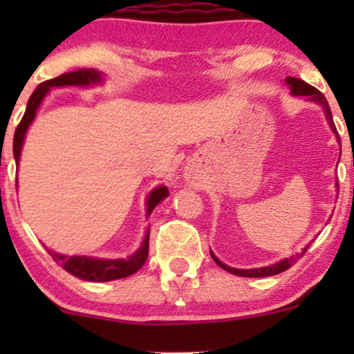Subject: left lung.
Wrapping results in <instances>:
<instances>
[{"label":"left lung","instance_id":"left-lung-1","mask_svg":"<svg viewBox=\"0 0 354 354\" xmlns=\"http://www.w3.org/2000/svg\"><path fill=\"white\" fill-rule=\"evenodd\" d=\"M286 82H288L289 87H291V94H295V95H306V99H308V101H315V102H319L320 106H322L324 111H326V116H327V121H329L330 128H332V130H334V133L337 135V130H335V124H334V121H332V113H330L329 104H327L326 95H324L320 91H317L315 87H312V85H310V84H306V82L301 80V78L286 77ZM303 253H305V252H303ZM303 253H301V255H303ZM210 255H212L214 262H216L217 266L223 267V269L227 270V272L234 274V276H241V277H269V276H276V274L284 272V270H288L289 267L295 266L296 260H298L299 257H301V255L289 257V259H284L283 262H277V263H274V266H270V267H262V269H243V270H241V269H233V267L224 266L223 262H219V260L216 259V255H214V253H210Z\"/></svg>","mask_w":354,"mask_h":354}]
</instances>
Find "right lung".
<instances>
[{"instance_id":"right-lung-1","label":"right lung","mask_w":354,"mask_h":354,"mask_svg":"<svg viewBox=\"0 0 354 354\" xmlns=\"http://www.w3.org/2000/svg\"><path fill=\"white\" fill-rule=\"evenodd\" d=\"M101 80V75L95 70L91 68H80V70L68 71V73L59 75V77L51 78V80H46L32 92L30 99L27 102V109L22 121L19 123L15 130V137H13V156L15 160L19 162L20 159V151H22V144L25 138V131H27L28 124L32 123L35 116V111H37L39 104L42 102L44 95L48 94L49 87H62V85H88L94 84V82ZM169 195L166 187H159L149 195L147 200V216H151L152 210L157 203L162 198H166ZM51 253V252H49ZM53 259L58 262V266H62L66 272H70L71 276L78 277V279L84 281H94V283H106V281H114L121 279V277H128L131 274L137 272L142 266L145 263L149 255V230L145 234V240L142 243L140 248L133 253L128 259H120V260H99V259H88V257H65L58 255V253H51Z\"/></svg>"}]
</instances>
